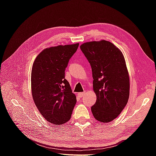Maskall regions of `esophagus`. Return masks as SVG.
<instances>
[{
    "instance_id": "esophagus-1",
    "label": "esophagus",
    "mask_w": 156,
    "mask_h": 156,
    "mask_svg": "<svg viewBox=\"0 0 156 156\" xmlns=\"http://www.w3.org/2000/svg\"><path fill=\"white\" fill-rule=\"evenodd\" d=\"M85 94H86V92H79V93L78 94V97H80V98L83 97Z\"/></svg>"
}]
</instances>
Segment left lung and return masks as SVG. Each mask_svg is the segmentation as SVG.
Returning a JSON list of instances; mask_svg holds the SVG:
<instances>
[{"label":"left lung","mask_w":156,"mask_h":156,"mask_svg":"<svg viewBox=\"0 0 156 156\" xmlns=\"http://www.w3.org/2000/svg\"><path fill=\"white\" fill-rule=\"evenodd\" d=\"M80 49L90 63L96 103L91 107L97 121L111 122L120 115L129 97V77L124 56L112 43L87 42Z\"/></svg>","instance_id":"left-lung-1"}]
</instances>
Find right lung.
Masks as SVG:
<instances>
[{
    "instance_id": "right-lung-1",
    "label": "right lung",
    "mask_w": 156,
    "mask_h": 156,
    "mask_svg": "<svg viewBox=\"0 0 156 156\" xmlns=\"http://www.w3.org/2000/svg\"><path fill=\"white\" fill-rule=\"evenodd\" d=\"M79 44L46 48L35 58L31 70V92L36 107L45 120L62 125L71 118L76 103L65 70Z\"/></svg>"
}]
</instances>
